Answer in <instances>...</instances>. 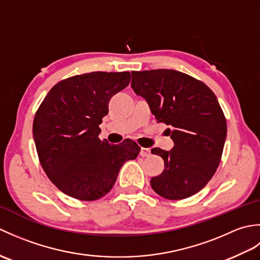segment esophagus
<instances>
[{"instance_id":"1","label":"esophagus","mask_w":260,"mask_h":260,"mask_svg":"<svg viewBox=\"0 0 260 260\" xmlns=\"http://www.w3.org/2000/svg\"><path fill=\"white\" fill-rule=\"evenodd\" d=\"M140 154H141L142 157H147V156L151 155V150H150V148H146V147H142Z\"/></svg>"}]
</instances>
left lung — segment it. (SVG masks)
<instances>
[{
  "label": "left lung",
  "mask_w": 260,
  "mask_h": 260,
  "mask_svg": "<svg viewBox=\"0 0 260 260\" xmlns=\"http://www.w3.org/2000/svg\"><path fill=\"white\" fill-rule=\"evenodd\" d=\"M132 88L147 102L157 123L170 126L171 151L152 148L164 170L151 179L158 196L181 200L202 190L221 159L227 121L217 97L193 77L170 69L132 71Z\"/></svg>",
  "instance_id": "1"
}]
</instances>
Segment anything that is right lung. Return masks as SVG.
Segmentation results:
<instances>
[{
	"mask_svg": "<svg viewBox=\"0 0 260 260\" xmlns=\"http://www.w3.org/2000/svg\"><path fill=\"white\" fill-rule=\"evenodd\" d=\"M131 74L77 75L54 85L33 120V139L41 167L58 189L82 201L98 200L112 190L120 168L141 147L125 140H99L103 117L115 93L128 86Z\"/></svg>",
	"mask_w": 260,
	"mask_h": 260,
	"instance_id": "obj_1",
	"label": "right lung"
}]
</instances>
